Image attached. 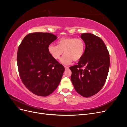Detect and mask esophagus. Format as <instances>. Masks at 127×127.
Returning <instances> with one entry per match:
<instances>
[{
    "label": "esophagus",
    "instance_id": "34e87169",
    "mask_svg": "<svg viewBox=\"0 0 127 127\" xmlns=\"http://www.w3.org/2000/svg\"><path fill=\"white\" fill-rule=\"evenodd\" d=\"M64 68L66 69H68L69 68V67H68V66H64Z\"/></svg>",
    "mask_w": 127,
    "mask_h": 127
}]
</instances>
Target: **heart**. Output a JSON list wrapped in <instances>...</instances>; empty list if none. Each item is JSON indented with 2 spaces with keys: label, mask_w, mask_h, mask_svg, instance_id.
I'll return each mask as SVG.
<instances>
[{
  "label": "heart",
  "mask_w": 127,
  "mask_h": 127,
  "mask_svg": "<svg viewBox=\"0 0 127 127\" xmlns=\"http://www.w3.org/2000/svg\"><path fill=\"white\" fill-rule=\"evenodd\" d=\"M58 46L50 44L48 47L49 54L54 59L58 60L63 55L61 62L65 64L72 61H77L82 58L85 50V43L80 39L75 37H64L58 42Z\"/></svg>",
  "instance_id": "1"
}]
</instances>
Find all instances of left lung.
<instances>
[{
    "label": "left lung",
    "instance_id": "obj_1",
    "mask_svg": "<svg viewBox=\"0 0 127 127\" xmlns=\"http://www.w3.org/2000/svg\"><path fill=\"white\" fill-rule=\"evenodd\" d=\"M85 43L84 55L77 64L70 67L71 80L76 91L84 97L92 96L104 85L110 66V56L103 40L93 34H82Z\"/></svg>",
    "mask_w": 127,
    "mask_h": 127
}]
</instances>
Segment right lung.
Returning <instances> with one entry per match:
<instances>
[{
  "label": "right lung",
  "instance_id": "obj_1",
  "mask_svg": "<svg viewBox=\"0 0 127 127\" xmlns=\"http://www.w3.org/2000/svg\"><path fill=\"white\" fill-rule=\"evenodd\" d=\"M57 39L50 33H30L18 48L17 66L22 82L30 92L40 96H47L56 89L64 71L48 50Z\"/></svg>",
  "mask_w": 127,
  "mask_h": 127
}]
</instances>
